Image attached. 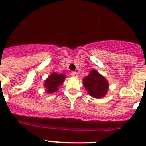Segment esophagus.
I'll use <instances>...</instances> for the list:
<instances>
[{
  "label": "esophagus",
  "mask_w": 146,
  "mask_h": 146,
  "mask_svg": "<svg viewBox=\"0 0 146 146\" xmlns=\"http://www.w3.org/2000/svg\"><path fill=\"white\" fill-rule=\"evenodd\" d=\"M71 75L74 77H78V73L76 72H72V73H71Z\"/></svg>",
  "instance_id": "1"
}]
</instances>
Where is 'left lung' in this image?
<instances>
[{
  "label": "left lung",
  "mask_w": 146,
  "mask_h": 146,
  "mask_svg": "<svg viewBox=\"0 0 146 146\" xmlns=\"http://www.w3.org/2000/svg\"><path fill=\"white\" fill-rule=\"evenodd\" d=\"M83 86L90 96L97 99L105 96L109 88L106 78L95 69L91 70L88 75L83 78Z\"/></svg>",
  "instance_id": "left-lung-1"
}]
</instances>
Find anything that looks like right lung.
<instances>
[{
	"label": "right lung",
	"instance_id": "add662e5",
	"mask_svg": "<svg viewBox=\"0 0 146 146\" xmlns=\"http://www.w3.org/2000/svg\"><path fill=\"white\" fill-rule=\"evenodd\" d=\"M66 77V76L64 74H57L55 72H52L44 83L46 92L52 94L58 91V87L64 83Z\"/></svg>",
	"mask_w": 146,
	"mask_h": 146
}]
</instances>
